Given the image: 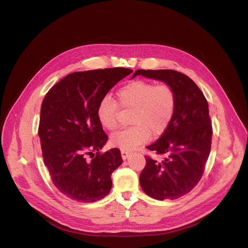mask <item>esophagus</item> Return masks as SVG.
Wrapping results in <instances>:
<instances>
[{
	"label": "esophagus",
	"mask_w": 248,
	"mask_h": 248,
	"mask_svg": "<svg viewBox=\"0 0 248 248\" xmlns=\"http://www.w3.org/2000/svg\"><path fill=\"white\" fill-rule=\"evenodd\" d=\"M128 156H130V152H127V151H124V150H122V157L123 159H126Z\"/></svg>",
	"instance_id": "1"
}]
</instances>
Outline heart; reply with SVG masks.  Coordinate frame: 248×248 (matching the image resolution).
<instances>
[{"instance_id": "b5f03b06", "label": "heart", "mask_w": 248, "mask_h": 248, "mask_svg": "<svg viewBox=\"0 0 248 248\" xmlns=\"http://www.w3.org/2000/svg\"><path fill=\"white\" fill-rule=\"evenodd\" d=\"M116 100L124 108H133L130 123L134 125L113 134L110 142L124 151L136 150L151 136L162 135L173 117L176 105L174 90L167 84L136 80L116 92ZM100 125L107 131L117 126V104L105 96L96 110Z\"/></svg>"}]
</instances>
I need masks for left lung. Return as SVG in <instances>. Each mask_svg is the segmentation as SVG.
I'll return each mask as SVG.
<instances>
[{
	"label": "left lung",
	"instance_id": "left-lung-1",
	"mask_svg": "<svg viewBox=\"0 0 248 248\" xmlns=\"http://www.w3.org/2000/svg\"><path fill=\"white\" fill-rule=\"evenodd\" d=\"M161 81L174 90L175 111L155 143L147 147L163 159L146 157L140 185L155 200H176L200 181L210 155L212 125L209 105L202 92L186 75L173 70H138L136 76Z\"/></svg>",
	"mask_w": 248,
	"mask_h": 248
}]
</instances>
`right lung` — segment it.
<instances>
[{"label": "right lung", "mask_w": 248, "mask_h": 248, "mask_svg": "<svg viewBox=\"0 0 248 248\" xmlns=\"http://www.w3.org/2000/svg\"><path fill=\"white\" fill-rule=\"evenodd\" d=\"M133 70L75 72L53 85L40 108L38 136L52 182L72 200L93 202L108 195L112 172L123 163L117 148L99 154L107 138L96 110L101 99ZM97 150L92 159L87 158Z\"/></svg>", "instance_id": "add662e5"}]
</instances>
